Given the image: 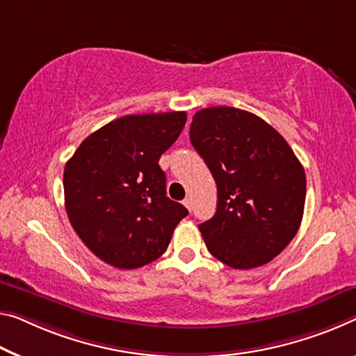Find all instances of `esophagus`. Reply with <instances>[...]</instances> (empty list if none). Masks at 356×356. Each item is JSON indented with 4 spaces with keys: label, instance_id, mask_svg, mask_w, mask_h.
<instances>
[{
    "label": "esophagus",
    "instance_id": "obj_1",
    "mask_svg": "<svg viewBox=\"0 0 356 356\" xmlns=\"http://www.w3.org/2000/svg\"><path fill=\"white\" fill-rule=\"evenodd\" d=\"M183 204H184V207H186V209H188V210L193 209V199H191V197H186V199L183 200Z\"/></svg>",
    "mask_w": 356,
    "mask_h": 356
}]
</instances>
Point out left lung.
<instances>
[{
	"label": "left lung",
	"instance_id": "obj_1",
	"mask_svg": "<svg viewBox=\"0 0 356 356\" xmlns=\"http://www.w3.org/2000/svg\"><path fill=\"white\" fill-rule=\"evenodd\" d=\"M189 136L218 188L216 213L199 224L207 248L234 269L267 264L302 221L304 167L272 125L243 109H200Z\"/></svg>",
	"mask_w": 356,
	"mask_h": 356
}]
</instances>
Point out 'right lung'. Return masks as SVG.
<instances>
[{
    "mask_svg": "<svg viewBox=\"0 0 356 356\" xmlns=\"http://www.w3.org/2000/svg\"><path fill=\"white\" fill-rule=\"evenodd\" d=\"M184 124V111L119 118L87 136L67 162L68 220L102 261L136 269L165 253L189 211L167 197L159 159Z\"/></svg>",
    "mask_w": 356,
    "mask_h": 356,
    "instance_id": "add662e5",
    "label": "right lung"
}]
</instances>
